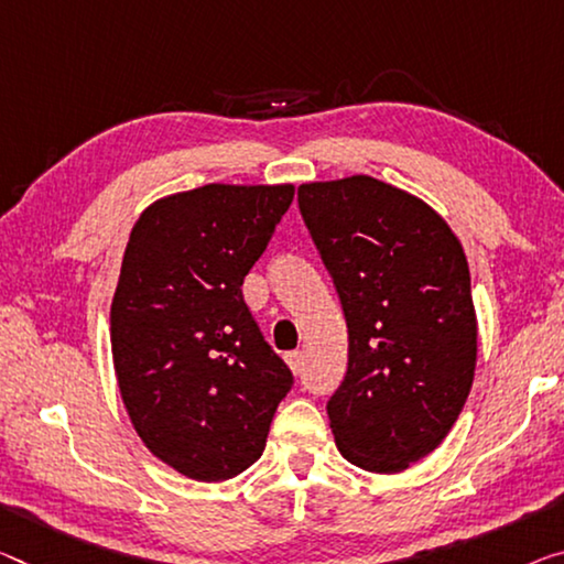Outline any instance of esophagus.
Wrapping results in <instances>:
<instances>
[{
	"label": "esophagus",
	"instance_id": "34e87169",
	"mask_svg": "<svg viewBox=\"0 0 564 564\" xmlns=\"http://www.w3.org/2000/svg\"><path fill=\"white\" fill-rule=\"evenodd\" d=\"M288 366L292 368V372H300L302 370V366H305V355H302V350L288 352Z\"/></svg>",
	"mask_w": 564,
	"mask_h": 564
}]
</instances>
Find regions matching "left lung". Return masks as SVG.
<instances>
[{
  "label": "left lung",
  "instance_id": "left-lung-1",
  "mask_svg": "<svg viewBox=\"0 0 564 564\" xmlns=\"http://www.w3.org/2000/svg\"><path fill=\"white\" fill-rule=\"evenodd\" d=\"M297 204L348 323V372L327 401L335 444L398 474L446 438L471 391L464 247L426 202L372 176L302 184Z\"/></svg>",
  "mask_w": 564,
  "mask_h": 564
}]
</instances>
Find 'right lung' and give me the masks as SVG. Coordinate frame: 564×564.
<instances>
[{"mask_svg": "<svg viewBox=\"0 0 564 564\" xmlns=\"http://www.w3.org/2000/svg\"><path fill=\"white\" fill-rule=\"evenodd\" d=\"M292 196L206 184L153 202L128 239L110 305L118 388L149 452L188 479L249 469L294 383L241 294Z\"/></svg>", "mask_w": 564, "mask_h": 564, "instance_id": "add662e5", "label": "right lung"}]
</instances>
